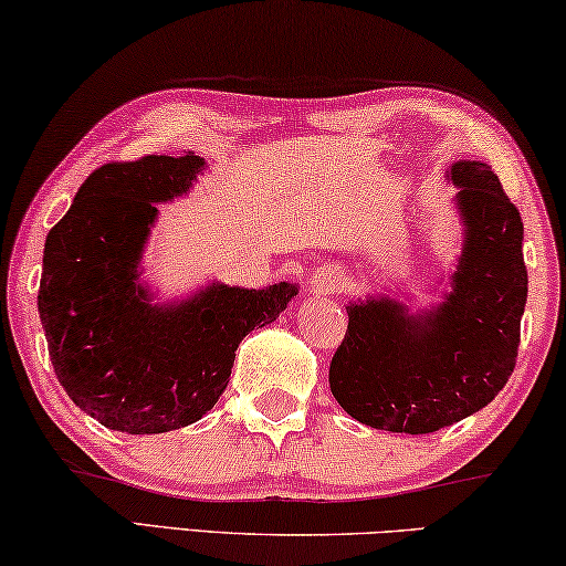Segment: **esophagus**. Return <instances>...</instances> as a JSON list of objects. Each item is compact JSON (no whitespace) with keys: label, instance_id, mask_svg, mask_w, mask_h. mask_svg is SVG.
Here are the masks:
<instances>
[{"label":"esophagus","instance_id":"1","mask_svg":"<svg viewBox=\"0 0 566 566\" xmlns=\"http://www.w3.org/2000/svg\"><path fill=\"white\" fill-rule=\"evenodd\" d=\"M339 284H343V276H339V272H329V269H327V272H319L315 276V290L322 292V294L335 292Z\"/></svg>","mask_w":566,"mask_h":566}]
</instances>
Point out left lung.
<instances>
[{"mask_svg": "<svg viewBox=\"0 0 566 566\" xmlns=\"http://www.w3.org/2000/svg\"><path fill=\"white\" fill-rule=\"evenodd\" d=\"M451 178L465 219L453 292L418 319L398 302L353 304L332 355V396L370 428L433 433L489 406L514 373L528 282L524 223L486 164L459 160Z\"/></svg>", "mask_w": 566, "mask_h": 566, "instance_id": "1", "label": "left lung"}]
</instances>
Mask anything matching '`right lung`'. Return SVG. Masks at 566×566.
<instances>
[{
	"label": "right lung",
	"mask_w": 566,
	"mask_h": 566,
	"mask_svg": "<svg viewBox=\"0 0 566 566\" xmlns=\"http://www.w3.org/2000/svg\"><path fill=\"white\" fill-rule=\"evenodd\" d=\"M201 168L191 150L111 160L44 241L38 307L52 367L77 408L120 433H166L206 416L241 339L297 294L286 282L211 286L181 307H148L136 276L156 201L184 193Z\"/></svg>",
	"instance_id": "right-lung-1"
}]
</instances>
